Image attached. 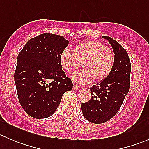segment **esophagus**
<instances>
[{"label": "esophagus", "mask_w": 149, "mask_h": 149, "mask_svg": "<svg viewBox=\"0 0 149 149\" xmlns=\"http://www.w3.org/2000/svg\"><path fill=\"white\" fill-rule=\"evenodd\" d=\"M80 88H81V86L78 85V84H73V88H74V89L77 90Z\"/></svg>", "instance_id": "obj_1"}]
</instances>
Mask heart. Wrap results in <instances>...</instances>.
<instances>
[{
  "instance_id": "heart-1",
  "label": "heart",
  "mask_w": 149,
  "mask_h": 149,
  "mask_svg": "<svg viewBox=\"0 0 149 149\" xmlns=\"http://www.w3.org/2000/svg\"><path fill=\"white\" fill-rule=\"evenodd\" d=\"M61 67L68 73H73L83 63L85 69L72 75L79 84H87L95 79L101 81L109 76L115 62L113 49L97 40H86L79 43L73 51L65 49L59 56Z\"/></svg>"
}]
</instances>
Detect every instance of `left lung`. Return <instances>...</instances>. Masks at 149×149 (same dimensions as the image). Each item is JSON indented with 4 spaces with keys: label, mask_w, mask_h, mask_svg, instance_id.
Segmentation results:
<instances>
[{
    "label": "left lung",
    "mask_w": 149,
    "mask_h": 149,
    "mask_svg": "<svg viewBox=\"0 0 149 149\" xmlns=\"http://www.w3.org/2000/svg\"><path fill=\"white\" fill-rule=\"evenodd\" d=\"M102 37L113 49L115 65L107 78L90 88L91 97L89 102L81 104L84 118L95 124L109 120L118 112L130 88L131 71L127 51L111 37Z\"/></svg>",
    "instance_id": "8db88e82"
}]
</instances>
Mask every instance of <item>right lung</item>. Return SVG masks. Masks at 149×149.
<instances>
[{
  "mask_svg": "<svg viewBox=\"0 0 149 149\" xmlns=\"http://www.w3.org/2000/svg\"><path fill=\"white\" fill-rule=\"evenodd\" d=\"M68 45L62 36L45 33L29 40L18 55L14 73L18 97L24 110L32 118L51 116L64 93L73 88L59 61Z\"/></svg>",
  "mask_w": 149,
  "mask_h": 149,
  "instance_id": "1",
  "label": "right lung"
}]
</instances>
